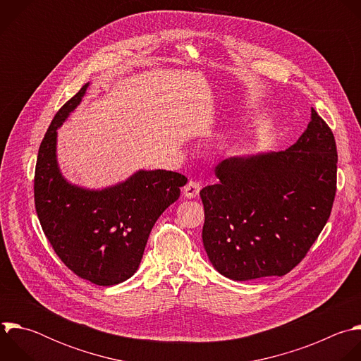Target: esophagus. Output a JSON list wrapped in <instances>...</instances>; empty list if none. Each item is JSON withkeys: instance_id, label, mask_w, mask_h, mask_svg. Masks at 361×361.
Returning <instances> with one entry per match:
<instances>
[{"instance_id": "1", "label": "esophagus", "mask_w": 361, "mask_h": 361, "mask_svg": "<svg viewBox=\"0 0 361 361\" xmlns=\"http://www.w3.org/2000/svg\"><path fill=\"white\" fill-rule=\"evenodd\" d=\"M199 190H200V185L196 180H189L183 188V195L188 199H193L199 195Z\"/></svg>"}]
</instances>
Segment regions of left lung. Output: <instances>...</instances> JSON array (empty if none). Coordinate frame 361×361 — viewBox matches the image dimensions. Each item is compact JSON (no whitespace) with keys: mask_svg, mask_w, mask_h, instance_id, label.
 I'll use <instances>...</instances> for the list:
<instances>
[{"mask_svg":"<svg viewBox=\"0 0 361 361\" xmlns=\"http://www.w3.org/2000/svg\"><path fill=\"white\" fill-rule=\"evenodd\" d=\"M219 182L200 190L203 246L232 280L284 276L307 255L327 224L337 183L331 129L312 121L289 149L235 157L214 168Z\"/></svg>","mask_w":361,"mask_h":361,"instance_id":"1","label":"left lung"}]
</instances>
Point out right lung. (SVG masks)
Instances as JSON below:
<instances>
[{
  "label": "right lung",
  "mask_w": 361,
  "mask_h": 361,
  "mask_svg": "<svg viewBox=\"0 0 361 361\" xmlns=\"http://www.w3.org/2000/svg\"><path fill=\"white\" fill-rule=\"evenodd\" d=\"M88 85L62 105L41 142L34 199L41 228L63 264L94 284L112 286L137 270L155 222L178 200L188 179L172 171H137L101 190L63 179L56 162V129L80 105Z\"/></svg>",
  "instance_id": "1"
}]
</instances>
